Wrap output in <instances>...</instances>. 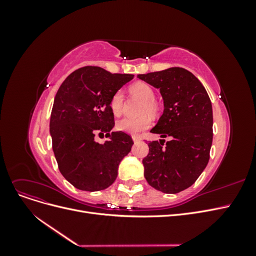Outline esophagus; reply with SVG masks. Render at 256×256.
<instances>
[{"instance_id":"obj_1","label":"esophagus","mask_w":256,"mask_h":256,"mask_svg":"<svg viewBox=\"0 0 256 256\" xmlns=\"http://www.w3.org/2000/svg\"><path fill=\"white\" fill-rule=\"evenodd\" d=\"M132 140H134V142H138V141H141L142 140V138L140 136H132Z\"/></svg>"}]
</instances>
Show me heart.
<instances>
[{"mask_svg": "<svg viewBox=\"0 0 256 256\" xmlns=\"http://www.w3.org/2000/svg\"><path fill=\"white\" fill-rule=\"evenodd\" d=\"M129 92L132 96L143 100L141 106V113H148L156 115L159 111V104L154 99V90L148 83L136 82L129 86ZM124 92L122 90L115 92L110 100L111 111L115 116H120L124 108ZM150 118L147 114H142L138 118H124L116 124V128L122 132L129 134H138L150 128Z\"/></svg>", "mask_w": 256, "mask_h": 256, "instance_id": "1", "label": "heart"}]
</instances>
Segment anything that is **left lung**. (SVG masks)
Listing matches in <instances>:
<instances>
[{
	"label": "left lung",
	"instance_id": "obj_1",
	"mask_svg": "<svg viewBox=\"0 0 256 256\" xmlns=\"http://www.w3.org/2000/svg\"><path fill=\"white\" fill-rule=\"evenodd\" d=\"M160 90L164 110L150 132L166 140L148 143L144 176L152 188L178 193L196 182L209 161L212 144V106L203 84L180 67L138 74Z\"/></svg>",
	"mask_w": 256,
	"mask_h": 256
}]
</instances>
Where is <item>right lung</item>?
<instances>
[{
	"label": "right lung",
	"mask_w": 256,
	"mask_h": 256,
	"mask_svg": "<svg viewBox=\"0 0 256 256\" xmlns=\"http://www.w3.org/2000/svg\"><path fill=\"white\" fill-rule=\"evenodd\" d=\"M132 79L134 74L86 66L69 74L60 86L50 118L52 148L60 172L76 189L109 187L118 177L120 162L131 150L129 134L111 132L115 122L110 100ZM104 133L110 140L97 144L96 134Z\"/></svg>",
	"instance_id": "add662e5"
}]
</instances>
